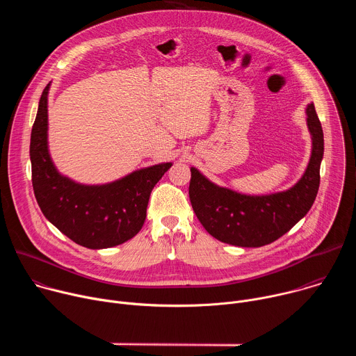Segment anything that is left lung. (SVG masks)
I'll return each mask as SVG.
<instances>
[{
	"label": "left lung",
	"mask_w": 356,
	"mask_h": 356,
	"mask_svg": "<svg viewBox=\"0 0 356 356\" xmlns=\"http://www.w3.org/2000/svg\"><path fill=\"white\" fill-rule=\"evenodd\" d=\"M313 152L306 173L290 190L269 195H245L218 187L191 168L188 195L198 221L224 243L258 248L290 231L309 213L320 187L324 135L314 104L307 107Z\"/></svg>",
	"instance_id": "1"
}]
</instances>
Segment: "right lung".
<instances>
[{"label": "right lung", "mask_w": 356, "mask_h": 356, "mask_svg": "<svg viewBox=\"0 0 356 356\" xmlns=\"http://www.w3.org/2000/svg\"><path fill=\"white\" fill-rule=\"evenodd\" d=\"M49 86L39 99L29 146L38 204L50 222L81 246L103 249L124 243L140 231L152 188L172 163L136 170L104 186H83L60 176L47 152Z\"/></svg>", "instance_id": "obj_1"}]
</instances>
